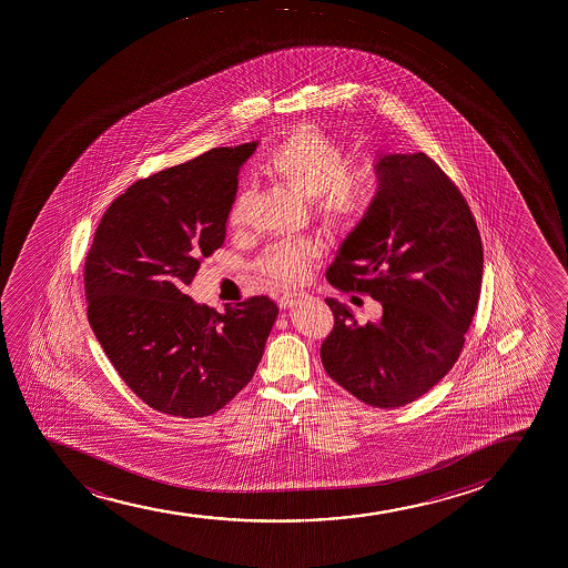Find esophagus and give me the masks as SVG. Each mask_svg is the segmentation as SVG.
<instances>
[{
    "instance_id": "obj_1",
    "label": "esophagus",
    "mask_w": 568,
    "mask_h": 568,
    "mask_svg": "<svg viewBox=\"0 0 568 568\" xmlns=\"http://www.w3.org/2000/svg\"><path fill=\"white\" fill-rule=\"evenodd\" d=\"M302 300H304V294L285 293L283 296H280L277 304H280L281 310H291V307L298 306Z\"/></svg>"
}]
</instances>
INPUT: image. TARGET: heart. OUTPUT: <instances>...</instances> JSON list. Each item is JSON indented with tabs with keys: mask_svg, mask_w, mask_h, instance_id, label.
<instances>
[{
	"mask_svg": "<svg viewBox=\"0 0 568 568\" xmlns=\"http://www.w3.org/2000/svg\"><path fill=\"white\" fill-rule=\"evenodd\" d=\"M261 172L288 191L312 202L328 224H349L368 210L376 185L371 172L349 170V159L338 141L315 126H300L275 145L261 162ZM247 191L237 192L229 210L232 229L247 223ZM317 243H280L270 247L258 270L281 283H298L310 262L320 255Z\"/></svg>",
	"mask_w": 568,
	"mask_h": 568,
	"instance_id": "heart-1",
	"label": "heart"
}]
</instances>
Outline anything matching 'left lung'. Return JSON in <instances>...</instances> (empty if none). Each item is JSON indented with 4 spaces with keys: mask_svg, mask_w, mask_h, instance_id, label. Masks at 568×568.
Segmentation results:
<instances>
[{
    "mask_svg": "<svg viewBox=\"0 0 568 568\" xmlns=\"http://www.w3.org/2000/svg\"><path fill=\"white\" fill-rule=\"evenodd\" d=\"M376 173V196L326 280L382 302V320L361 326L349 307L326 298L334 328L321 361L351 395L387 409L425 395L457 363L478 306L484 248L465 197L427 154H382Z\"/></svg>",
    "mask_w": 568,
    "mask_h": 568,
    "instance_id": "8db88e82",
    "label": "left lung"
}]
</instances>
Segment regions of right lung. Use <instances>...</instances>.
Returning a JSON list of instances; mask_svg holds the SVG:
<instances>
[{
	"mask_svg": "<svg viewBox=\"0 0 568 568\" xmlns=\"http://www.w3.org/2000/svg\"><path fill=\"white\" fill-rule=\"evenodd\" d=\"M258 141L211 149L141 179L98 224L84 262L89 323L128 387L160 414L205 417L255 376L280 307L219 313L185 294L226 237L237 173Z\"/></svg>",
	"mask_w": 568,
	"mask_h": 568,
	"instance_id": "right-lung-1",
	"label": "right lung"
}]
</instances>
